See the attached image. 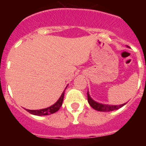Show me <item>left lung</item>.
Segmentation results:
<instances>
[{
    "instance_id": "left-lung-1",
    "label": "left lung",
    "mask_w": 146,
    "mask_h": 146,
    "mask_svg": "<svg viewBox=\"0 0 146 146\" xmlns=\"http://www.w3.org/2000/svg\"><path fill=\"white\" fill-rule=\"evenodd\" d=\"M88 95V102L89 104L91 105V108H94V110H98V111L101 112H109V111H113V110H115L119 108H122L125 104H120V105H108V104H102L100 103H98L94 101L90 96H89L88 91L87 93Z\"/></svg>"
}]
</instances>
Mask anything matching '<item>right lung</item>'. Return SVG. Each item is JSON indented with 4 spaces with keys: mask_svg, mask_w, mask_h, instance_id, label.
<instances>
[{
    "mask_svg": "<svg viewBox=\"0 0 146 146\" xmlns=\"http://www.w3.org/2000/svg\"><path fill=\"white\" fill-rule=\"evenodd\" d=\"M64 91L62 93L60 99L58 100V102L55 104H54L52 106L49 107L47 108L42 110H26L28 113H31V114L35 115H47L52 114L57 112L60 107L62 106L63 101H64Z\"/></svg>",
    "mask_w": 146,
    "mask_h": 146,
    "instance_id": "add662e5",
    "label": "right lung"
}]
</instances>
